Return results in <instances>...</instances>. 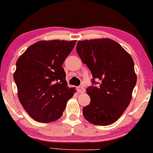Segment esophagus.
<instances>
[{"mask_svg": "<svg viewBox=\"0 0 153 153\" xmlns=\"http://www.w3.org/2000/svg\"><path fill=\"white\" fill-rule=\"evenodd\" d=\"M77 91H78L79 94H84L85 92V88L82 86H78L77 87Z\"/></svg>", "mask_w": 153, "mask_h": 153, "instance_id": "34e87169", "label": "esophagus"}]
</instances>
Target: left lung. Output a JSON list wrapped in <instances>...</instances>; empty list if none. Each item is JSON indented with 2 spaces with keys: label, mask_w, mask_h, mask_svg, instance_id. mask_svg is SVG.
<instances>
[{
  "label": "left lung",
  "mask_w": 153,
  "mask_h": 153,
  "mask_svg": "<svg viewBox=\"0 0 153 153\" xmlns=\"http://www.w3.org/2000/svg\"><path fill=\"white\" fill-rule=\"evenodd\" d=\"M76 49L92 73L93 83L99 84L86 88L91 102L83 108V115L93 124H112L131 100L137 81L134 60L121 45L106 38L79 41Z\"/></svg>",
  "instance_id": "left-lung-1"
}]
</instances>
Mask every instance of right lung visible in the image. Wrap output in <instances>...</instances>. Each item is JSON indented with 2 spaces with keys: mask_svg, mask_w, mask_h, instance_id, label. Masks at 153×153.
Listing matches in <instances>:
<instances>
[{
  "mask_svg": "<svg viewBox=\"0 0 153 153\" xmlns=\"http://www.w3.org/2000/svg\"><path fill=\"white\" fill-rule=\"evenodd\" d=\"M76 41H40L30 45L16 63L17 96L29 116L49 123L62 117L76 92L69 88L62 65Z\"/></svg>",
  "mask_w": 153,
  "mask_h": 153,
  "instance_id": "right-lung-1",
  "label": "right lung"
}]
</instances>
